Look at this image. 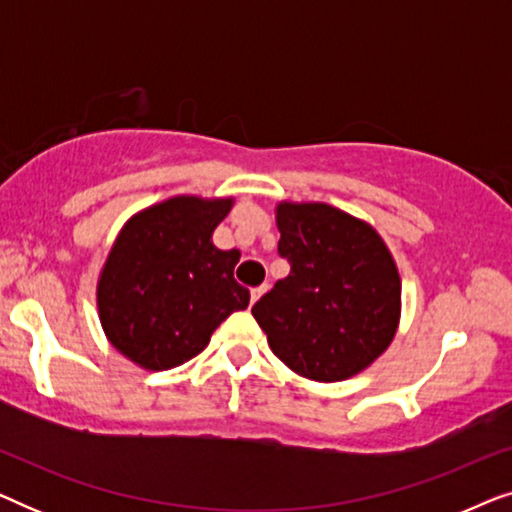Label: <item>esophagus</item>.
<instances>
[{
  "label": "esophagus",
  "mask_w": 512,
  "mask_h": 512,
  "mask_svg": "<svg viewBox=\"0 0 512 512\" xmlns=\"http://www.w3.org/2000/svg\"><path fill=\"white\" fill-rule=\"evenodd\" d=\"M265 291H268V286H258V289H251V300H249V303H251V305H254V303H256V300H258V298H261Z\"/></svg>",
  "instance_id": "1"
}]
</instances>
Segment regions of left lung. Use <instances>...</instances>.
I'll return each instance as SVG.
<instances>
[{"label":"left lung","mask_w":512,"mask_h":512,"mask_svg":"<svg viewBox=\"0 0 512 512\" xmlns=\"http://www.w3.org/2000/svg\"><path fill=\"white\" fill-rule=\"evenodd\" d=\"M277 228L291 272L251 307L270 349L317 382L361 373L389 347L401 317V277L387 244L324 202H282Z\"/></svg>","instance_id":"8db88e82"}]
</instances>
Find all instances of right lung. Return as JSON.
I'll return each instance as SVG.
<instances>
[{"label": "right lung", "mask_w": 512, "mask_h": 512, "mask_svg": "<svg viewBox=\"0 0 512 512\" xmlns=\"http://www.w3.org/2000/svg\"><path fill=\"white\" fill-rule=\"evenodd\" d=\"M230 207V198L179 195L125 223L97 282V307L111 345L137 366L191 361L223 319L247 310L249 291L233 277L240 251L212 242Z\"/></svg>", "instance_id": "1"}]
</instances>
